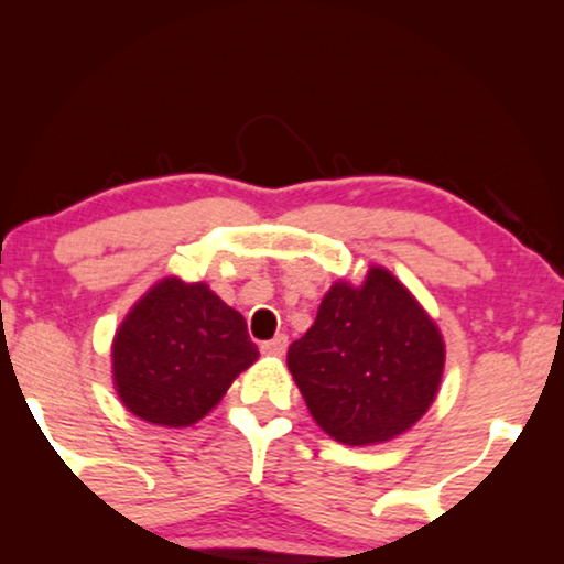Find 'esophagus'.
I'll list each match as a JSON object with an SVG mask.
<instances>
[{
    "label": "esophagus",
    "mask_w": 564,
    "mask_h": 564,
    "mask_svg": "<svg viewBox=\"0 0 564 564\" xmlns=\"http://www.w3.org/2000/svg\"><path fill=\"white\" fill-rule=\"evenodd\" d=\"M261 351L269 354V357H282V354L288 351V336L280 334V336H274L272 341H264L261 344Z\"/></svg>",
    "instance_id": "1"
}]
</instances>
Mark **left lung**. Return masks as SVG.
Masks as SVG:
<instances>
[{
    "label": "left lung",
    "mask_w": 564,
    "mask_h": 564,
    "mask_svg": "<svg viewBox=\"0 0 564 564\" xmlns=\"http://www.w3.org/2000/svg\"><path fill=\"white\" fill-rule=\"evenodd\" d=\"M444 361L436 321L377 264L361 284H330L313 326L288 351L313 421L349 446L390 442L415 426L436 400Z\"/></svg>",
    "instance_id": "left-lung-1"
}]
</instances>
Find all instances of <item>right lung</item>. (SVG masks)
I'll list each match as a JSON object with an SVG mask.
<instances>
[{"label":"right lung","instance_id":"add662e5","mask_svg":"<svg viewBox=\"0 0 564 564\" xmlns=\"http://www.w3.org/2000/svg\"><path fill=\"white\" fill-rule=\"evenodd\" d=\"M257 359L241 313L205 282L164 276L115 330L112 384L138 419L184 429L205 419Z\"/></svg>","mask_w":564,"mask_h":564}]
</instances>
